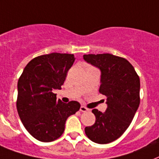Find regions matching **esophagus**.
Wrapping results in <instances>:
<instances>
[{"label": "esophagus", "instance_id": "1", "mask_svg": "<svg viewBox=\"0 0 159 159\" xmlns=\"http://www.w3.org/2000/svg\"><path fill=\"white\" fill-rule=\"evenodd\" d=\"M80 110L81 112H87V111H88V110H89V109H87L86 107L81 106V107H80Z\"/></svg>", "mask_w": 159, "mask_h": 159}]
</instances>
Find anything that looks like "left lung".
Masks as SVG:
<instances>
[{"mask_svg": "<svg viewBox=\"0 0 159 159\" xmlns=\"http://www.w3.org/2000/svg\"><path fill=\"white\" fill-rule=\"evenodd\" d=\"M83 58L100 70L99 92L107 97L105 112L93 109L95 123L85 127L84 131L91 141L109 143L125 132L139 106V77L124 58L111 54H89Z\"/></svg>", "mask_w": 159, "mask_h": 159, "instance_id": "left-lung-1", "label": "left lung"}]
</instances>
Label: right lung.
Masks as SVG:
<instances>
[{"mask_svg": "<svg viewBox=\"0 0 159 159\" xmlns=\"http://www.w3.org/2000/svg\"><path fill=\"white\" fill-rule=\"evenodd\" d=\"M75 58L70 54L51 53L31 60L17 84L16 108L22 124L33 137L51 142L65 131L69 117L80 108L77 101L68 104L56 99L54 89H61Z\"/></svg>", "mask_w": 159, "mask_h": 159, "instance_id": "obj_1", "label": "right lung"}]
</instances>
